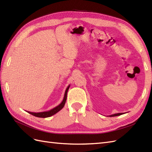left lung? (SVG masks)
Masks as SVG:
<instances>
[{"label": "left lung", "instance_id": "obj_1", "mask_svg": "<svg viewBox=\"0 0 152 152\" xmlns=\"http://www.w3.org/2000/svg\"><path fill=\"white\" fill-rule=\"evenodd\" d=\"M122 114H124V113H118V114H112V115H110L109 116L110 117H114V116H118V115H120Z\"/></svg>", "mask_w": 152, "mask_h": 152}]
</instances>
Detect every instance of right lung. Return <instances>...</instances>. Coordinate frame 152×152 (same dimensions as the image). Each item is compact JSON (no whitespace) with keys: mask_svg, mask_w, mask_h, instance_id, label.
<instances>
[{"mask_svg":"<svg viewBox=\"0 0 152 152\" xmlns=\"http://www.w3.org/2000/svg\"><path fill=\"white\" fill-rule=\"evenodd\" d=\"M70 88V85L67 87V88L66 89V91L65 93H64V98L63 101L61 102V104H59L58 106H57L56 107H55L52 109H51L49 111H46V112H28L27 111L28 114L33 115L34 116H36V117L38 118H48V117H50V116L53 115L54 114H56V113H57L59 111H60L61 109H62L64 106V104H65L66 101V97H67V92H68V90H69Z\"/></svg>","mask_w":152,"mask_h":152,"instance_id":"add662e5","label":"right lung"}]
</instances>
